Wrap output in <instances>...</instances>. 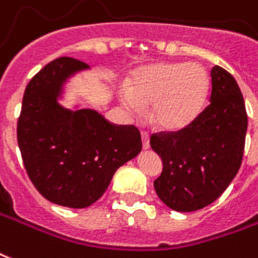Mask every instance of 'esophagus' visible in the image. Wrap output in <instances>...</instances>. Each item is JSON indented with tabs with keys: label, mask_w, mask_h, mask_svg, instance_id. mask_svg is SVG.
<instances>
[{
	"label": "esophagus",
	"mask_w": 258,
	"mask_h": 258,
	"mask_svg": "<svg viewBox=\"0 0 258 258\" xmlns=\"http://www.w3.org/2000/svg\"><path fill=\"white\" fill-rule=\"evenodd\" d=\"M141 138H142V146H144V149H149V146H150V142H149L148 133H146V131H142V133H141Z\"/></svg>",
	"instance_id": "1"
}]
</instances>
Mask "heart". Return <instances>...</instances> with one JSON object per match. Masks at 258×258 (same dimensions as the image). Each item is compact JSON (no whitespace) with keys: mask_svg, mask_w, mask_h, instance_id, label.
Segmentation results:
<instances>
[{"mask_svg":"<svg viewBox=\"0 0 258 258\" xmlns=\"http://www.w3.org/2000/svg\"><path fill=\"white\" fill-rule=\"evenodd\" d=\"M211 75L200 62H153L141 67L120 91V101L130 113L149 106L154 125L165 131L188 127L201 116L211 93Z\"/></svg>","mask_w":258,"mask_h":258,"instance_id":"heart-1","label":"heart"}]
</instances>
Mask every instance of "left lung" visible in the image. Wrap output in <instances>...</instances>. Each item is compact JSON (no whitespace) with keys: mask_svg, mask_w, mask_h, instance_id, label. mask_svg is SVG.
I'll return each mask as SVG.
<instances>
[{"mask_svg":"<svg viewBox=\"0 0 258 258\" xmlns=\"http://www.w3.org/2000/svg\"><path fill=\"white\" fill-rule=\"evenodd\" d=\"M211 76V104L201 116L176 133L150 137L163 160L154 190L173 211H198L216 201L242 164L247 114L241 89L221 67H213Z\"/></svg>","mask_w":258,"mask_h":258,"instance_id":"obj_1","label":"left lung"}]
</instances>
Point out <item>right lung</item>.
<instances>
[{
  "label": "right lung",
  "mask_w": 258,
  "mask_h": 258,
  "mask_svg": "<svg viewBox=\"0 0 258 258\" xmlns=\"http://www.w3.org/2000/svg\"><path fill=\"white\" fill-rule=\"evenodd\" d=\"M90 67L71 57L50 61L32 78L23 97L17 144L32 184L61 207L94 204L116 169L142 150L134 125L110 124L93 109L58 102L72 76Z\"/></svg>",
  "instance_id": "obj_1"
}]
</instances>
